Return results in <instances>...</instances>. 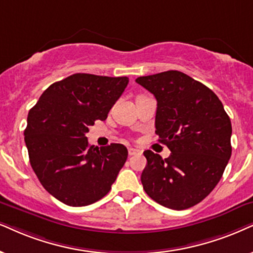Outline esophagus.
<instances>
[{"instance_id": "1", "label": "esophagus", "mask_w": 253, "mask_h": 253, "mask_svg": "<svg viewBox=\"0 0 253 253\" xmlns=\"http://www.w3.org/2000/svg\"><path fill=\"white\" fill-rule=\"evenodd\" d=\"M139 154V150L135 149V148H128V155L129 156H133V155H136Z\"/></svg>"}]
</instances>
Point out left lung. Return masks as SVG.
Returning a JSON list of instances; mask_svg holds the SVG:
<instances>
[{"mask_svg": "<svg viewBox=\"0 0 253 253\" xmlns=\"http://www.w3.org/2000/svg\"><path fill=\"white\" fill-rule=\"evenodd\" d=\"M135 82L154 94L155 133L171 152L165 160L143 152V189L169 209L196 206L218 183L231 156L230 118L211 89L183 72L170 70Z\"/></svg>", "mask_w": 253, "mask_h": 253, "instance_id": "left-lung-1", "label": "left lung"}]
</instances>
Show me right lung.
I'll return each mask as SVG.
<instances>
[{"instance_id": "add662e5", "label": "right lung", "mask_w": 253, "mask_h": 253, "mask_svg": "<svg viewBox=\"0 0 253 253\" xmlns=\"http://www.w3.org/2000/svg\"><path fill=\"white\" fill-rule=\"evenodd\" d=\"M127 84V77L75 73L50 85L29 111L24 141L30 165L47 193L64 204L97 202L124 167L126 147L98 148L85 134L95 120H106Z\"/></svg>"}]
</instances>
